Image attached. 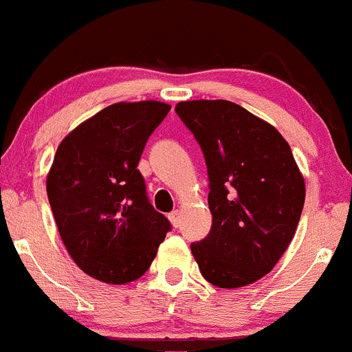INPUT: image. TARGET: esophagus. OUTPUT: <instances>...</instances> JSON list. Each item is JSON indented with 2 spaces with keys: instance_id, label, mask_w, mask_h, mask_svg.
<instances>
[{
  "instance_id": "34e87169",
  "label": "esophagus",
  "mask_w": 352,
  "mask_h": 352,
  "mask_svg": "<svg viewBox=\"0 0 352 352\" xmlns=\"http://www.w3.org/2000/svg\"><path fill=\"white\" fill-rule=\"evenodd\" d=\"M169 221L174 228H178L179 223H182V214H179V210H173V212L169 214Z\"/></svg>"
}]
</instances>
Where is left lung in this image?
I'll list each match as a JSON object with an SVG mask.
<instances>
[{"label": "left lung", "mask_w": 352, "mask_h": 352, "mask_svg": "<svg viewBox=\"0 0 352 352\" xmlns=\"http://www.w3.org/2000/svg\"><path fill=\"white\" fill-rule=\"evenodd\" d=\"M176 113L202 148L209 174V235L192 243L204 278L219 289L270 273L296 235L306 199L290 145L228 100L179 102Z\"/></svg>", "instance_id": "left-lung-1"}]
</instances>
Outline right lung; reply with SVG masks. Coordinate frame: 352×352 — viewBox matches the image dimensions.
<instances>
[{
    "label": "right lung",
    "mask_w": 352,
    "mask_h": 352,
    "mask_svg": "<svg viewBox=\"0 0 352 352\" xmlns=\"http://www.w3.org/2000/svg\"><path fill=\"white\" fill-rule=\"evenodd\" d=\"M169 110L155 100L113 103L56 148L46 178L55 223L74 263L100 282L122 285L143 276L170 230L136 169Z\"/></svg>",
    "instance_id": "add662e5"
}]
</instances>
